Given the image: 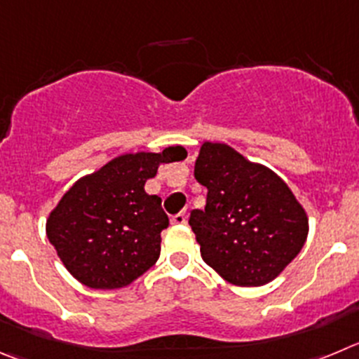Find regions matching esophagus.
I'll return each instance as SVG.
<instances>
[{
  "label": "esophagus",
  "instance_id": "esophagus-1",
  "mask_svg": "<svg viewBox=\"0 0 359 359\" xmlns=\"http://www.w3.org/2000/svg\"><path fill=\"white\" fill-rule=\"evenodd\" d=\"M172 225H184L187 221V210H180L179 214H175V216H172Z\"/></svg>",
  "mask_w": 359,
  "mask_h": 359
}]
</instances>
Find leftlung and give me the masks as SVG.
I'll return each mask as SVG.
<instances>
[{
	"label": "left lung",
	"instance_id": "8db88e82",
	"mask_svg": "<svg viewBox=\"0 0 359 359\" xmlns=\"http://www.w3.org/2000/svg\"><path fill=\"white\" fill-rule=\"evenodd\" d=\"M195 179L207 187L205 209L189 226L207 266L239 287L266 285L303 248L308 217L283 180L223 143H203Z\"/></svg>",
	"mask_w": 359,
	"mask_h": 359
}]
</instances>
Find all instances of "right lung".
Wrapping results in <instances>:
<instances>
[{
  "instance_id": "1",
  "label": "right lung",
  "mask_w": 359,
  "mask_h": 359,
  "mask_svg": "<svg viewBox=\"0 0 359 359\" xmlns=\"http://www.w3.org/2000/svg\"><path fill=\"white\" fill-rule=\"evenodd\" d=\"M186 154L182 147L126 154L67 191L46 230L76 280L90 289H120L157 262L161 232L170 221L159 196L143 187L161 163L182 161Z\"/></svg>"
}]
</instances>
